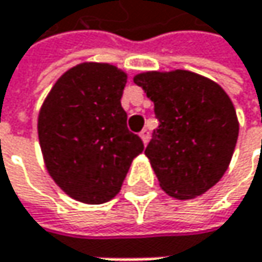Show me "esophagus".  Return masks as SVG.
Returning <instances> with one entry per match:
<instances>
[{
	"instance_id": "obj_1",
	"label": "esophagus",
	"mask_w": 262,
	"mask_h": 262,
	"mask_svg": "<svg viewBox=\"0 0 262 262\" xmlns=\"http://www.w3.org/2000/svg\"><path fill=\"white\" fill-rule=\"evenodd\" d=\"M139 136H141V139H142L144 144H147V142L150 141V133H148V130H145V129L139 133Z\"/></svg>"
}]
</instances>
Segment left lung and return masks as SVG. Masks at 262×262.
<instances>
[{
    "label": "left lung",
    "instance_id": "left-lung-1",
    "mask_svg": "<svg viewBox=\"0 0 262 262\" xmlns=\"http://www.w3.org/2000/svg\"><path fill=\"white\" fill-rule=\"evenodd\" d=\"M155 103L159 126L145 148L161 188L179 200L202 195L222 179L238 139L229 95L191 71H148L133 77Z\"/></svg>",
    "mask_w": 262,
    "mask_h": 262
}]
</instances>
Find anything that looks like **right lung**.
<instances>
[{"instance_id":"obj_1","label":"right lung","mask_w":262,"mask_h":262,"mask_svg":"<svg viewBox=\"0 0 262 262\" xmlns=\"http://www.w3.org/2000/svg\"><path fill=\"white\" fill-rule=\"evenodd\" d=\"M126 83L127 74L117 67L84 62L54 83L40 107L37 135L45 167L79 202L114 199L144 150L121 107Z\"/></svg>"}]
</instances>
